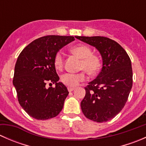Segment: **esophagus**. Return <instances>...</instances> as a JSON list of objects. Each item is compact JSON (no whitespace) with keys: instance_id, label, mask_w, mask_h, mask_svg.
<instances>
[{"instance_id":"esophagus-1","label":"esophagus","mask_w":146,"mask_h":146,"mask_svg":"<svg viewBox=\"0 0 146 146\" xmlns=\"http://www.w3.org/2000/svg\"><path fill=\"white\" fill-rule=\"evenodd\" d=\"M74 89V88H71V87H68V90L69 92H72Z\"/></svg>"}]
</instances>
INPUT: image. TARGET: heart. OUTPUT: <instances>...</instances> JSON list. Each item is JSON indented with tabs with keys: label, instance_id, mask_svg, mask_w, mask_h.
<instances>
[{
	"label": "heart",
	"instance_id": "obj_1",
	"mask_svg": "<svg viewBox=\"0 0 146 146\" xmlns=\"http://www.w3.org/2000/svg\"><path fill=\"white\" fill-rule=\"evenodd\" d=\"M70 51L73 54L82 58L80 68L86 70L89 74L94 75L101 68L102 61L99 56L92 54V48L85 44H79L72 47ZM54 64L57 69H61L64 64V58L61 52H58L54 58ZM85 70L80 73H66L61 76V82L68 87H76L80 82L86 79Z\"/></svg>",
	"mask_w": 146,
	"mask_h": 146
}]
</instances>
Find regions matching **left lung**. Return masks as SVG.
Returning <instances> with one entry per match:
<instances>
[{
  "mask_svg": "<svg viewBox=\"0 0 146 146\" xmlns=\"http://www.w3.org/2000/svg\"><path fill=\"white\" fill-rule=\"evenodd\" d=\"M79 40L95 47L101 54L102 68L96 78L85 88L80 103L84 115L96 122L115 117L127 102L133 84L131 62L117 42L104 36H79Z\"/></svg>",
  "mask_w": 146,
  "mask_h": 146,
  "instance_id": "left-lung-1",
  "label": "left lung"
}]
</instances>
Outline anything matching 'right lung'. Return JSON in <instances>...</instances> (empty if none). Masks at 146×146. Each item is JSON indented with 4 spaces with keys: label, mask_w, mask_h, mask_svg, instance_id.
<instances>
[{
    "label": "right lung",
    "mask_w": 146,
    "mask_h": 146,
    "mask_svg": "<svg viewBox=\"0 0 146 146\" xmlns=\"http://www.w3.org/2000/svg\"><path fill=\"white\" fill-rule=\"evenodd\" d=\"M74 40L72 36H42L31 42L19 55L13 85L20 106L30 117L46 120L56 117L62 110L69 92L58 82L54 58L62 47ZM47 82L55 87L46 88Z\"/></svg>",
    "instance_id": "obj_1"
}]
</instances>
